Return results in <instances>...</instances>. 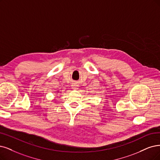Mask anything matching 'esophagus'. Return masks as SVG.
Listing matches in <instances>:
<instances>
[{
	"instance_id": "obj_1",
	"label": "esophagus",
	"mask_w": 160,
	"mask_h": 160,
	"mask_svg": "<svg viewBox=\"0 0 160 160\" xmlns=\"http://www.w3.org/2000/svg\"><path fill=\"white\" fill-rule=\"evenodd\" d=\"M72 89L73 90H76L77 89V84H76V83H74V84H72Z\"/></svg>"
}]
</instances>
